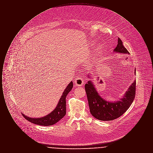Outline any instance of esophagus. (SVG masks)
<instances>
[{"label":"esophagus","instance_id":"obj_1","mask_svg":"<svg viewBox=\"0 0 153 153\" xmlns=\"http://www.w3.org/2000/svg\"><path fill=\"white\" fill-rule=\"evenodd\" d=\"M74 82H75V84H76V85L77 86L81 87V86H82L84 84V80H83V79L82 77H78L76 79V80L74 81Z\"/></svg>","mask_w":153,"mask_h":153}]
</instances>
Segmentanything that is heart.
<instances>
[{"mask_svg": "<svg viewBox=\"0 0 153 153\" xmlns=\"http://www.w3.org/2000/svg\"><path fill=\"white\" fill-rule=\"evenodd\" d=\"M99 49H100V48H99Z\"/></svg>", "mask_w": 153, "mask_h": 153, "instance_id": "heart-1", "label": "heart"}]
</instances>
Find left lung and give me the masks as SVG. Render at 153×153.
I'll return each instance as SVG.
<instances>
[{
    "label": "left lung",
    "instance_id": "8db88e82",
    "mask_svg": "<svg viewBox=\"0 0 153 153\" xmlns=\"http://www.w3.org/2000/svg\"><path fill=\"white\" fill-rule=\"evenodd\" d=\"M114 51L122 54H129L119 38H118L117 47ZM89 77H90L88 76ZM85 89L92 115L100 120L109 121L122 116L130 107L135 96L136 80L128 88L123 97L117 102H107L102 99L97 93L91 80L88 81L87 84L85 85Z\"/></svg>",
    "mask_w": 153,
    "mask_h": 153
}]
</instances>
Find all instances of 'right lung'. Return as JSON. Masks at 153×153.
I'll return each mask as SVG.
<instances>
[{
  "label": "right lung",
  "mask_w": 153,
  "mask_h": 153,
  "mask_svg": "<svg viewBox=\"0 0 153 153\" xmlns=\"http://www.w3.org/2000/svg\"><path fill=\"white\" fill-rule=\"evenodd\" d=\"M73 82L71 81L66 87L57 104V107L49 114L39 118H32L22 114L23 117L33 123L48 126L57 123L66 115V97L73 88Z\"/></svg>",
  "instance_id": "obj_1"
}]
</instances>
